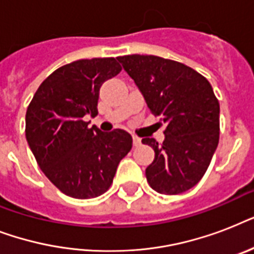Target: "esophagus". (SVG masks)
<instances>
[{"label": "esophagus", "instance_id": "1", "mask_svg": "<svg viewBox=\"0 0 254 254\" xmlns=\"http://www.w3.org/2000/svg\"><path fill=\"white\" fill-rule=\"evenodd\" d=\"M133 145H134V146H139V145H141V138L133 135Z\"/></svg>", "mask_w": 254, "mask_h": 254}]
</instances>
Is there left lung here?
<instances>
[{
    "instance_id": "left-lung-1",
    "label": "left lung",
    "mask_w": 254,
    "mask_h": 254,
    "mask_svg": "<svg viewBox=\"0 0 254 254\" xmlns=\"http://www.w3.org/2000/svg\"><path fill=\"white\" fill-rule=\"evenodd\" d=\"M151 113L165 125V141L153 147L146 179L157 192L177 195L192 189L209 166L219 143L220 105L208 80L179 62L154 55L119 57Z\"/></svg>"
}]
</instances>
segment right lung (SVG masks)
I'll list each match as a JSON object with an SVG mask.
<instances>
[{
  "instance_id": "right-lung-1",
  "label": "right lung",
  "mask_w": 254,
  "mask_h": 254,
  "mask_svg": "<svg viewBox=\"0 0 254 254\" xmlns=\"http://www.w3.org/2000/svg\"><path fill=\"white\" fill-rule=\"evenodd\" d=\"M120 71L115 58L72 62L39 85L27 108L30 149L46 177L71 197L91 199L105 192L131 149L127 131L104 133L84 120L97 115L100 88Z\"/></svg>"
}]
</instances>
